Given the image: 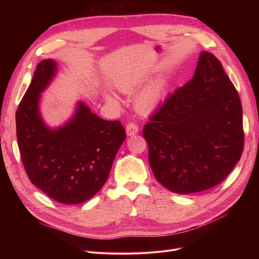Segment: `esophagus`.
<instances>
[{
    "mask_svg": "<svg viewBox=\"0 0 259 259\" xmlns=\"http://www.w3.org/2000/svg\"><path fill=\"white\" fill-rule=\"evenodd\" d=\"M139 131V127L138 125L134 122H130L127 125H126V134L128 136H133V135H136L137 133Z\"/></svg>",
    "mask_w": 259,
    "mask_h": 259,
    "instance_id": "obj_1",
    "label": "esophagus"
}]
</instances>
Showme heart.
<instances>
[{"instance_id": "1", "label": "heart", "mask_w": 259, "mask_h": 259, "mask_svg": "<svg viewBox=\"0 0 259 259\" xmlns=\"http://www.w3.org/2000/svg\"><path fill=\"white\" fill-rule=\"evenodd\" d=\"M120 89L125 93H128L133 90V84L124 83L120 86ZM163 93H164V85L162 82L159 81V82H154L150 84L137 95L135 99L136 108L142 112L152 111L153 109H155L160 104V101L163 97ZM108 99L109 101L115 104L114 98H112L111 96H109Z\"/></svg>"}]
</instances>
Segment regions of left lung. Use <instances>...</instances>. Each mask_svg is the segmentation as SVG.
<instances>
[{
  "label": "left lung",
  "instance_id": "left-lung-1",
  "mask_svg": "<svg viewBox=\"0 0 259 259\" xmlns=\"http://www.w3.org/2000/svg\"><path fill=\"white\" fill-rule=\"evenodd\" d=\"M143 135L156 180L179 194L221 184L244 148L238 91L213 54L202 52L192 79L149 117Z\"/></svg>",
  "mask_w": 259,
  "mask_h": 259
}]
</instances>
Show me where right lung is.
I'll list each match as a JSON object with an SVG mask.
<instances>
[{
  "label": "right lung",
  "instance_id": "right-lung-1",
  "mask_svg": "<svg viewBox=\"0 0 259 259\" xmlns=\"http://www.w3.org/2000/svg\"><path fill=\"white\" fill-rule=\"evenodd\" d=\"M55 71L52 59L36 66L16 112L17 142L30 182L62 204H79L107 182L126 133L120 121L100 119L82 103L65 126L46 127L38 113V99Z\"/></svg>",
  "mask_w": 259,
  "mask_h": 259
}]
</instances>
